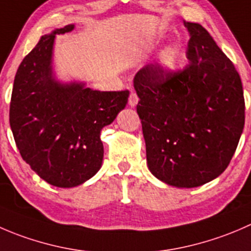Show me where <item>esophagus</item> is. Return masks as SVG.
<instances>
[{
  "label": "esophagus",
  "instance_id": "esophagus-1",
  "mask_svg": "<svg viewBox=\"0 0 251 251\" xmlns=\"http://www.w3.org/2000/svg\"><path fill=\"white\" fill-rule=\"evenodd\" d=\"M138 102H139L138 95H136V94L134 93V91H131L130 95H129V100H128L129 106H130V107H135V106L138 105Z\"/></svg>",
  "mask_w": 251,
  "mask_h": 251
}]
</instances>
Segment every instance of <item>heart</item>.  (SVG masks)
Masks as SVG:
<instances>
[{
	"mask_svg": "<svg viewBox=\"0 0 251 251\" xmlns=\"http://www.w3.org/2000/svg\"><path fill=\"white\" fill-rule=\"evenodd\" d=\"M179 59V52L176 46H168L162 50L158 56V66L165 73H170L176 68Z\"/></svg>",
	"mask_w": 251,
	"mask_h": 251,
	"instance_id": "b5f03b06",
	"label": "heart"
}]
</instances>
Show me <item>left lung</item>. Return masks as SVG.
Here are the masks:
<instances>
[{
  "label": "left lung",
  "instance_id": "obj_1",
  "mask_svg": "<svg viewBox=\"0 0 251 251\" xmlns=\"http://www.w3.org/2000/svg\"><path fill=\"white\" fill-rule=\"evenodd\" d=\"M190 39L183 71L145 66L134 76L150 172L177 188L217 178L235 152L245 121L240 76L209 31L184 22Z\"/></svg>",
  "mask_w": 251,
  "mask_h": 251
}]
</instances>
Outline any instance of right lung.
Wrapping results in <instances>:
<instances>
[{
	"mask_svg": "<svg viewBox=\"0 0 251 251\" xmlns=\"http://www.w3.org/2000/svg\"><path fill=\"white\" fill-rule=\"evenodd\" d=\"M41 36L17 71L9 125L17 148L31 170L49 184L72 188L98 173L103 158L101 129L128 102L129 91H99L83 81L62 83L52 67L56 34Z\"/></svg>",
	"mask_w": 251,
	"mask_h": 251,
	"instance_id": "obj_1",
	"label": "right lung"
}]
</instances>
